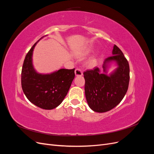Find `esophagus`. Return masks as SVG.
I'll use <instances>...</instances> for the list:
<instances>
[{"label": "esophagus", "mask_w": 154, "mask_h": 154, "mask_svg": "<svg viewBox=\"0 0 154 154\" xmlns=\"http://www.w3.org/2000/svg\"><path fill=\"white\" fill-rule=\"evenodd\" d=\"M74 73H75V75L76 76H81L83 75V72L80 69H76L75 71H74Z\"/></svg>", "instance_id": "34e87169"}]
</instances>
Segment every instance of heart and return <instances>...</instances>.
<instances>
[{
  "instance_id": "1",
  "label": "heart",
  "mask_w": 154,
  "mask_h": 154,
  "mask_svg": "<svg viewBox=\"0 0 154 154\" xmlns=\"http://www.w3.org/2000/svg\"><path fill=\"white\" fill-rule=\"evenodd\" d=\"M92 50L91 49H88L86 51H85L84 52H83L80 55V57H84L85 56H87L88 54H89L91 53ZM97 63V57L96 56H94V57H91L89 60H88L86 63L87 66L88 67H94Z\"/></svg>"
}]
</instances>
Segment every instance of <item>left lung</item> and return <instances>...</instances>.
I'll return each mask as SVG.
<instances>
[{
  "instance_id": "left-lung-1",
  "label": "left lung",
  "mask_w": 154,
  "mask_h": 154,
  "mask_svg": "<svg viewBox=\"0 0 154 154\" xmlns=\"http://www.w3.org/2000/svg\"><path fill=\"white\" fill-rule=\"evenodd\" d=\"M114 62L117 67L109 75L107 70ZM103 72L98 67L83 72L85 94L90 108L96 112H105L117 106L127 92L130 68L127 60L120 49L114 45L112 56L105 60Z\"/></svg>"
}]
</instances>
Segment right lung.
Wrapping results in <instances>:
<instances>
[{"label": "right lung", "mask_w": 154, "mask_h": 154, "mask_svg": "<svg viewBox=\"0 0 154 154\" xmlns=\"http://www.w3.org/2000/svg\"><path fill=\"white\" fill-rule=\"evenodd\" d=\"M38 40L26 56L21 74L23 92L32 104L45 110L61 104L74 80V69H61L50 74L37 72L32 65V53Z\"/></svg>", "instance_id": "obj_1"}]
</instances>
